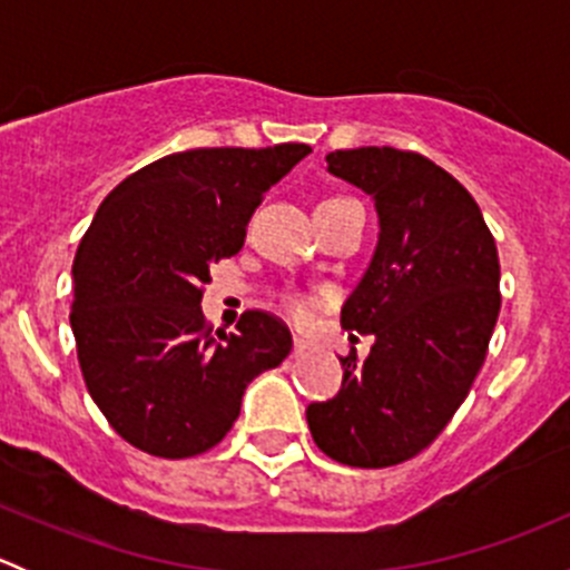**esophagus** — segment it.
I'll list each match as a JSON object with an SVG mask.
<instances>
[{"label":"esophagus","instance_id":"obj_1","mask_svg":"<svg viewBox=\"0 0 570 570\" xmlns=\"http://www.w3.org/2000/svg\"><path fill=\"white\" fill-rule=\"evenodd\" d=\"M308 355V344L301 342V338H295V347H292V358L295 361H303Z\"/></svg>","mask_w":570,"mask_h":570}]
</instances>
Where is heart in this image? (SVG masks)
I'll list each match as a JSON object with an SVG mask.
<instances>
[{
    "label": "heart",
    "instance_id": "heart-1",
    "mask_svg": "<svg viewBox=\"0 0 570 570\" xmlns=\"http://www.w3.org/2000/svg\"><path fill=\"white\" fill-rule=\"evenodd\" d=\"M284 308H286V314H289V317H295L297 322H306L308 317H312V303H308L303 295H286Z\"/></svg>",
    "mask_w": 570,
    "mask_h": 570
}]
</instances>
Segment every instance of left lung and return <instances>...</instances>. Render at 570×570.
<instances>
[{"label":"left lung","mask_w":570,"mask_h":570,"mask_svg":"<svg viewBox=\"0 0 570 570\" xmlns=\"http://www.w3.org/2000/svg\"><path fill=\"white\" fill-rule=\"evenodd\" d=\"M325 163L375 200V256L342 308L344 331L375 344L338 358L342 389L306 419L327 458L383 469L433 444L469 394L502 306L497 243L469 189L422 154L366 146Z\"/></svg>","instance_id":"1"}]
</instances>
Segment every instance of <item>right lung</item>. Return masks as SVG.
Wrapping results in <instances>:
<instances>
[{
  "instance_id": "obj_1",
  "label": "right lung",
  "mask_w": 570,
  "mask_h": 570,
  "mask_svg": "<svg viewBox=\"0 0 570 570\" xmlns=\"http://www.w3.org/2000/svg\"><path fill=\"white\" fill-rule=\"evenodd\" d=\"M312 148H193L146 165L101 200L73 258L71 331L90 396L115 433L193 458L237 422L248 383L289 355V327L245 312L212 333L209 267L239 253L264 193Z\"/></svg>"
}]
</instances>
